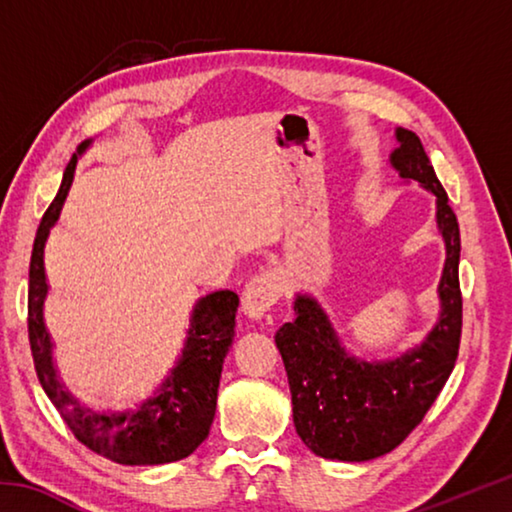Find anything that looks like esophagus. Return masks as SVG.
<instances>
[{"instance_id":"esophagus-1","label":"esophagus","mask_w":512,"mask_h":512,"mask_svg":"<svg viewBox=\"0 0 512 512\" xmlns=\"http://www.w3.org/2000/svg\"><path fill=\"white\" fill-rule=\"evenodd\" d=\"M277 298H280V282L273 273H262L246 284L241 311L250 320H259L266 316V311L275 305Z\"/></svg>"}]
</instances>
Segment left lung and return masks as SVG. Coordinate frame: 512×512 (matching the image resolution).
I'll use <instances>...</instances> for the list:
<instances>
[{
  "label": "left lung",
  "instance_id": "1",
  "mask_svg": "<svg viewBox=\"0 0 512 512\" xmlns=\"http://www.w3.org/2000/svg\"><path fill=\"white\" fill-rule=\"evenodd\" d=\"M388 155L404 183L415 180L436 198V225L445 241L438 282L436 325L400 357L368 361L345 348L325 307L311 293H296L293 318L275 334L289 377L293 424L311 452L332 461L361 463L384 456L422 422L454 370L461 343L463 300L458 287L461 232L420 137L395 128Z\"/></svg>",
  "mask_w": 512,
  "mask_h": 512
}]
</instances>
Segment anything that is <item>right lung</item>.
<instances>
[{
  "label": "right lung",
  "instance_id": "obj_1",
  "mask_svg": "<svg viewBox=\"0 0 512 512\" xmlns=\"http://www.w3.org/2000/svg\"><path fill=\"white\" fill-rule=\"evenodd\" d=\"M92 146L85 140L67 162L54 203L40 221L29 266V343L42 388L67 427L92 452L121 465H162L194 454L210 433L223 359L235 339L239 296L235 291H212L198 298L189 316V329L173 368L158 388L124 411H94L69 393L58 375L54 341L45 325L49 282L45 246L72 187L76 162Z\"/></svg>",
  "mask_w": 512,
  "mask_h": 512
}]
</instances>
